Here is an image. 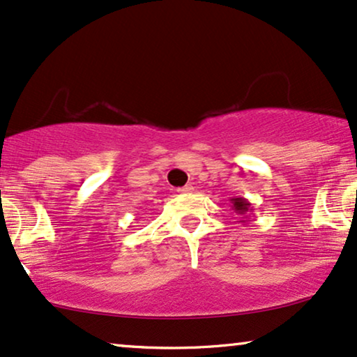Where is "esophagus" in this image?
<instances>
[{
  "label": "esophagus",
  "mask_w": 357,
  "mask_h": 357,
  "mask_svg": "<svg viewBox=\"0 0 357 357\" xmlns=\"http://www.w3.org/2000/svg\"><path fill=\"white\" fill-rule=\"evenodd\" d=\"M192 190H194V185L192 184H185V185H183V188L178 189V192L189 194V192H192Z\"/></svg>",
  "instance_id": "obj_1"
}]
</instances>
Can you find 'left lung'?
I'll use <instances>...</instances> for the list:
<instances>
[{"instance_id":"1","label":"left lung","mask_w":357,"mask_h":357,"mask_svg":"<svg viewBox=\"0 0 357 357\" xmlns=\"http://www.w3.org/2000/svg\"><path fill=\"white\" fill-rule=\"evenodd\" d=\"M231 200V208L234 210L236 213L239 215H245V213H250L252 212V207H250V202L248 199L244 197H233L229 199ZM241 222H248V220H241Z\"/></svg>"}]
</instances>
